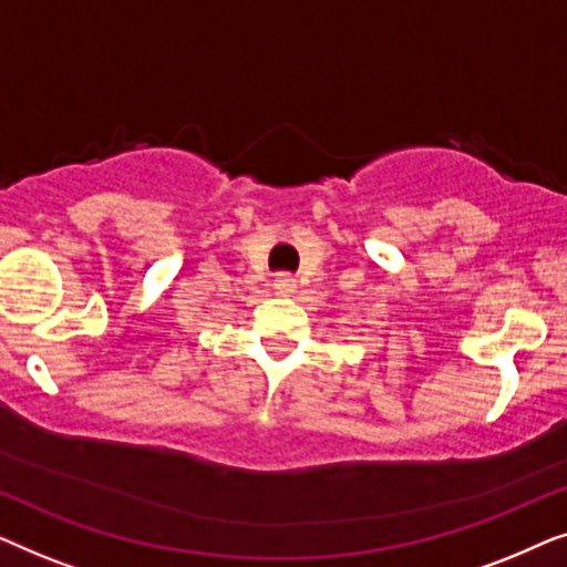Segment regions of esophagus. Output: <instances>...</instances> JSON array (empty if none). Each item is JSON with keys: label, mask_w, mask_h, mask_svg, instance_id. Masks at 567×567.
Here are the masks:
<instances>
[{"label": "esophagus", "mask_w": 567, "mask_h": 567, "mask_svg": "<svg viewBox=\"0 0 567 567\" xmlns=\"http://www.w3.org/2000/svg\"><path fill=\"white\" fill-rule=\"evenodd\" d=\"M274 289L278 297H291V293L297 291V281H293L291 276H278L274 281Z\"/></svg>", "instance_id": "obj_1"}]
</instances>
